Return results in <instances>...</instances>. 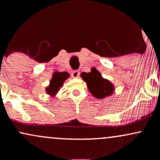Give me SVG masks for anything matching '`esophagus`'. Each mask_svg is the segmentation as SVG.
<instances>
[{
	"instance_id": "34e87169",
	"label": "esophagus",
	"mask_w": 160,
	"mask_h": 160,
	"mask_svg": "<svg viewBox=\"0 0 160 160\" xmlns=\"http://www.w3.org/2000/svg\"><path fill=\"white\" fill-rule=\"evenodd\" d=\"M79 76H80V71H78V70H77V71H74L72 72V77L74 78H79Z\"/></svg>"
}]
</instances>
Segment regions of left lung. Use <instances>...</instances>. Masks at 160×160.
Segmentation results:
<instances>
[{"label":"left lung","mask_w":160,"mask_h":160,"mask_svg":"<svg viewBox=\"0 0 160 160\" xmlns=\"http://www.w3.org/2000/svg\"><path fill=\"white\" fill-rule=\"evenodd\" d=\"M92 72L93 73H86L81 78L86 82L89 91L95 98L102 99L114 92V86L111 82L102 78L97 70L95 72Z\"/></svg>","instance_id":"left-lung-1"}]
</instances>
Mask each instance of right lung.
Instances as JSON below:
<instances>
[{"mask_svg":"<svg viewBox=\"0 0 160 160\" xmlns=\"http://www.w3.org/2000/svg\"><path fill=\"white\" fill-rule=\"evenodd\" d=\"M69 78L68 73L65 72H58L56 71L52 75V78L49 81V85L46 87V92L50 95V96L54 97L59 91L60 88L63 85L64 82Z\"/></svg>","mask_w":160,"mask_h":160,"instance_id":"1","label":"right lung"}]
</instances>
